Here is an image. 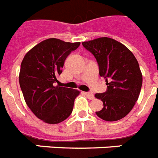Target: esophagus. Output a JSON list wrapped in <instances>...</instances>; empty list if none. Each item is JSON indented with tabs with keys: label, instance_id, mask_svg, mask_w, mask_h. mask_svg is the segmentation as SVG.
Instances as JSON below:
<instances>
[{
	"label": "esophagus",
	"instance_id": "34e87169",
	"mask_svg": "<svg viewBox=\"0 0 158 158\" xmlns=\"http://www.w3.org/2000/svg\"><path fill=\"white\" fill-rule=\"evenodd\" d=\"M84 94H85V95L87 96V97H88L89 99L92 100V99H94V94H92V93L85 92V93H84Z\"/></svg>",
	"mask_w": 158,
	"mask_h": 158
}]
</instances>
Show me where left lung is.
<instances>
[{"instance_id":"left-lung-1","label":"left lung","mask_w":158,"mask_h":158,"mask_svg":"<svg viewBox=\"0 0 158 158\" xmlns=\"http://www.w3.org/2000/svg\"><path fill=\"white\" fill-rule=\"evenodd\" d=\"M82 45L96 58L100 76L107 85L106 92L95 94L104 106L96 114L107 121L125 118L138 99L142 85L137 59L127 47L109 37L85 41Z\"/></svg>"}]
</instances>
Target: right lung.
Masks as SVG:
<instances>
[{"mask_svg":"<svg viewBox=\"0 0 158 158\" xmlns=\"http://www.w3.org/2000/svg\"><path fill=\"white\" fill-rule=\"evenodd\" d=\"M81 43L44 40L27 52L21 64L19 83L27 106L39 119L57 124L72 114L80 91L56 85L67 56Z\"/></svg>","mask_w":158,"mask_h":158,"instance_id":"1","label":"right lung"}]
</instances>
